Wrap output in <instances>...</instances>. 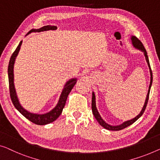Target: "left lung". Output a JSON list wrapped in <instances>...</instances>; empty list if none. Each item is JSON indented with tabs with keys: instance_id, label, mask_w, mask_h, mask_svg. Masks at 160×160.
<instances>
[{
	"instance_id": "obj_1",
	"label": "left lung",
	"mask_w": 160,
	"mask_h": 160,
	"mask_svg": "<svg viewBox=\"0 0 160 160\" xmlns=\"http://www.w3.org/2000/svg\"><path fill=\"white\" fill-rule=\"evenodd\" d=\"M131 39H132V42L133 46L135 48H137L138 49L141 50L142 52H144V56H145V58H146L147 62V64H148V66H149V68L150 76H151V77H150V84H149V86L148 92H147V98H146V100H145V103H144V106H143L142 111L139 113V115L136 116L135 118L131 119V120H128V121H125V122H123V123H121V124H120V125L111 126V125H109L107 123L105 122V121H103V119L101 118V116H100L98 111L97 108H96V104H95V93H94L93 92H92V113H93L95 118H96V120L98 121V122L99 123V124L103 126V127L106 128V129H108V130H111V131H120L121 129H123V128H126L128 126L132 125V123H134L136 121L138 120V119H139L140 117H141V116H142V114L144 113V112L145 111V108H146V107H147V103H148V101H149V92H150V89H151V86H152V78H152V70H151V67H150L148 55H147V52L146 51V49H145V48H144V45H143L142 42L140 41V40L138 39L137 37H134V36H132V38H131Z\"/></svg>"
}]
</instances>
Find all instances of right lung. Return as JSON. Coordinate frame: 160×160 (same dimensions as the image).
<instances>
[{
    "label": "right lung",
    "mask_w": 160,
    "mask_h": 160,
    "mask_svg": "<svg viewBox=\"0 0 160 160\" xmlns=\"http://www.w3.org/2000/svg\"><path fill=\"white\" fill-rule=\"evenodd\" d=\"M57 27L55 26H45L38 29H32L27 34H30L32 32H44V31H48V30H56ZM21 44H22V41H21L19 43L18 46L17 48L16 49L15 51L12 54L9 61L8 64V82H9V91H10V96L13 103V106H15V108L24 116L25 118H27L28 120L32 121V123H35L37 125H46L53 122L56 120V119L60 116V114L62 112V110L65 107V103L67 101V98L69 93H70L71 90L75 86L76 82H77V79L76 78H72V79L69 80L68 82H66L64 87L62 93L59 97V101L57 103V106L52 109V111H50L48 113H44V114H37V113H33L31 112H28V111L26 110L21 106L18 101L17 95H16L15 87H14V82H13V65L15 63L16 57H17L19 50H20Z\"/></svg>",
    "instance_id": "right-lung-1"
}]
</instances>
